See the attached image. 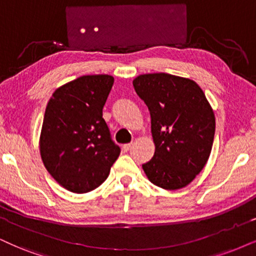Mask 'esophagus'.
Segmentation results:
<instances>
[{
    "label": "esophagus",
    "instance_id": "1",
    "mask_svg": "<svg viewBox=\"0 0 256 256\" xmlns=\"http://www.w3.org/2000/svg\"><path fill=\"white\" fill-rule=\"evenodd\" d=\"M131 148H132V143L124 144V145H122V151H124V152H128V151H130V150H131Z\"/></svg>",
    "mask_w": 256,
    "mask_h": 256
}]
</instances>
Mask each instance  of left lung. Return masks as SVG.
Listing matches in <instances>:
<instances>
[{
    "mask_svg": "<svg viewBox=\"0 0 256 256\" xmlns=\"http://www.w3.org/2000/svg\"><path fill=\"white\" fill-rule=\"evenodd\" d=\"M134 87L151 116L154 154L143 170L154 186H186L208 162L215 136V116L194 80L168 73L142 74Z\"/></svg>",
    "mask_w": 256,
    "mask_h": 256,
    "instance_id": "8db88e82",
    "label": "left lung"
}]
</instances>
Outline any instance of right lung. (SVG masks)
I'll use <instances>...</instances> for the list:
<instances>
[{
	"label": "right lung",
	"mask_w": 256,
	"mask_h": 256,
	"mask_svg": "<svg viewBox=\"0 0 256 256\" xmlns=\"http://www.w3.org/2000/svg\"><path fill=\"white\" fill-rule=\"evenodd\" d=\"M113 82L108 74L82 76L56 90L47 104L41 158L50 176L72 192L98 188L120 154L102 118Z\"/></svg>",
	"instance_id": "1"
}]
</instances>
